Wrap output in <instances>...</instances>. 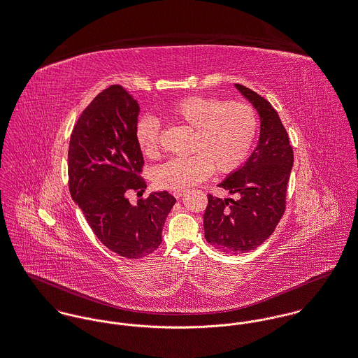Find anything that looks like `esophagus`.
Instances as JSON below:
<instances>
[{"mask_svg": "<svg viewBox=\"0 0 358 358\" xmlns=\"http://www.w3.org/2000/svg\"><path fill=\"white\" fill-rule=\"evenodd\" d=\"M182 194H184V190L178 189L173 192V196H174L176 199H180Z\"/></svg>", "mask_w": 358, "mask_h": 358, "instance_id": "1", "label": "esophagus"}]
</instances>
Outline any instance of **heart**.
Instances as JSON below:
<instances>
[{"label": "heart", "instance_id": "heart-1", "mask_svg": "<svg viewBox=\"0 0 358 358\" xmlns=\"http://www.w3.org/2000/svg\"><path fill=\"white\" fill-rule=\"evenodd\" d=\"M169 117L193 131L189 158L171 159L154 173L159 188L184 189L208 178L213 169L230 174L246 161L252 150L258 119L243 101H224L210 96H188L170 106ZM159 123L142 117L135 127V141L151 159L161 155Z\"/></svg>", "mask_w": 358, "mask_h": 358}]
</instances>
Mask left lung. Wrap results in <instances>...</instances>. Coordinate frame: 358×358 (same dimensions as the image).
<instances>
[{"label": "left lung", "mask_w": 358, "mask_h": 358, "mask_svg": "<svg viewBox=\"0 0 358 358\" xmlns=\"http://www.w3.org/2000/svg\"><path fill=\"white\" fill-rule=\"evenodd\" d=\"M236 89L257 109L259 141L243 166L231 173L220 188L238 199L208 194L204 212L207 242L224 254L257 249L272 234L285 210L287 187L294 166V150L278 113L268 100L243 85Z\"/></svg>", "instance_id": "obj_1"}]
</instances>
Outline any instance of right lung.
Wrapping results in <instances>:
<instances>
[{"instance_id": "right-lung-1", "label": "right lung", "mask_w": 358, "mask_h": 358, "mask_svg": "<svg viewBox=\"0 0 358 358\" xmlns=\"http://www.w3.org/2000/svg\"><path fill=\"white\" fill-rule=\"evenodd\" d=\"M139 104L112 85L85 108L69 145V190L100 242L124 258H142L162 242L176 199L152 192L132 206L128 190L145 192V165L135 141Z\"/></svg>"}]
</instances>
